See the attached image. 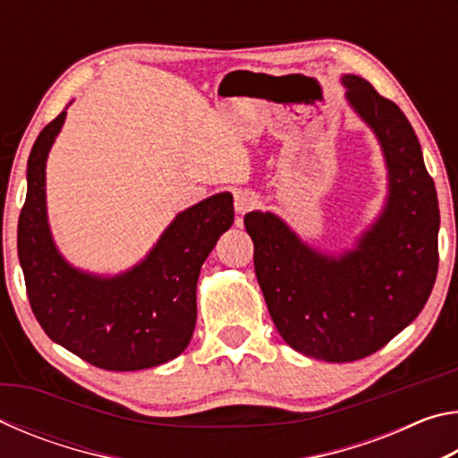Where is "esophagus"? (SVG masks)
Masks as SVG:
<instances>
[{
  "label": "esophagus",
  "instance_id": "obj_1",
  "mask_svg": "<svg viewBox=\"0 0 458 458\" xmlns=\"http://www.w3.org/2000/svg\"><path fill=\"white\" fill-rule=\"evenodd\" d=\"M259 204V198L254 196L252 191H238L236 193V199H234V208L238 214H246L250 212L252 208H257Z\"/></svg>",
  "mask_w": 458,
  "mask_h": 458
}]
</instances>
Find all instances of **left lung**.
Wrapping results in <instances>:
<instances>
[{"label":"left lung","instance_id":"left-lung-1","mask_svg":"<svg viewBox=\"0 0 458 458\" xmlns=\"http://www.w3.org/2000/svg\"><path fill=\"white\" fill-rule=\"evenodd\" d=\"M345 100L376 135L387 169L382 212L339 254L321 252L273 212H248L254 270L268 313L293 350L355 361L384 347L428 301L438 270V199L420 143L398 105L355 74Z\"/></svg>","mask_w":458,"mask_h":458}]
</instances>
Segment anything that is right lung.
<instances>
[{"label":"right lung","mask_w":458,"mask_h":458,"mask_svg":"<svg viewBox=\"0 0 458 458\" xmlns=\"http://www.w3.org/2000/svg\"><path fill=\"white\" fill-rule=\"evenodd\" d=\"M64 119L66 108L42 129L28 159L18 257L30 305L46 335L92 366H161L193 335L199 268L234 222L232 193H216L177 214L145 259L119 275L76 268L54 242L46 208V161Z\"/></svg>","instance_id":"add662e5"}]
</instances>
